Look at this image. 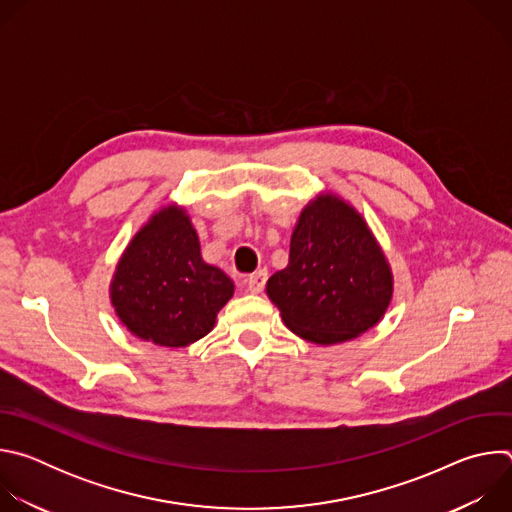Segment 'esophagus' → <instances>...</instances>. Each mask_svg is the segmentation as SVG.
<instances>
[{"label":"esophagus","mask_w":512,"mask_h":512,"mask_svg":"<svg viewBox=\"0 0 512 512\" xmlns=\"http://www.w3.org/2000/svg\"><path fill=\"white\" fill-rule=\"evenodd\" d=\"M265 281H267V271L259 269V271L251 273L245 283H247V289L251 291V294H261L263 287H265Z\"/></svg>","instance_id":"34e87169"}]
</instances>
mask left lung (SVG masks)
Wrapping results in <instances>:
<instances>
[{
	"label": "left lung",
	"mask_w": 512,
	"mask_h": 512,
	"mask_svg": "<svg viewBox=\"0 0 512 512\" xmlns=\"http://www.w3.org/2000/svg\"><path fill=\"white\" fill-rule=\"evenodd\" d=\"M391 265L362 214L320 192L298 216L287 267L267 281V298L296 336L332 346L377 326L393 300Z\"/></svg>",
	"instance_id": "obj_1"
}]
</instances>
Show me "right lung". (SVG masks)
<instances>
[{
  "label": "right lung",
  "instance_id": "1",
  "mask_svg": "<svg viewBox=\"0 0 512 512\" xmlns=\"http://www.w3.org/2000/svg\"><path fill=\"white\" fill-rule=\"evenodd\" d=\"M233 294V279L202 259L198 233L176 202L133 235L109 285L121 324L139 340L166 348L204 338Z\"/></svg>",
  "mask_w": 512,
  "mask_h": 512
}]
</instances>
